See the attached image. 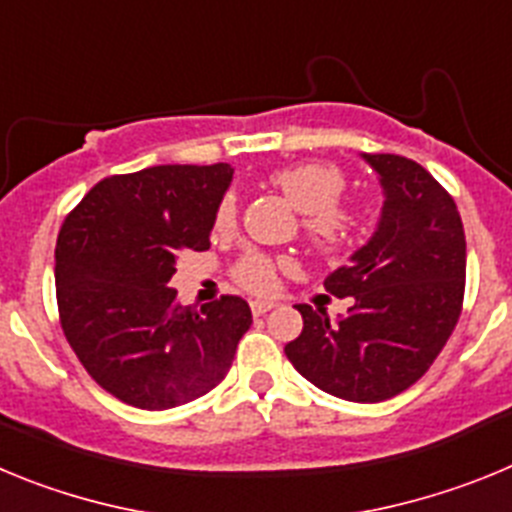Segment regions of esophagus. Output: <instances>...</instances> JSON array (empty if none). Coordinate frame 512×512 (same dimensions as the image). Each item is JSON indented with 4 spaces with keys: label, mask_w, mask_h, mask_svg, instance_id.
Returning a JSON list of instances; mask_svg holds the SVG:
<instances>
[{
    "label": "esophagus",
    "mask_w": 512,
    "mask_h": 512,
    "mask_svg": "<svg viewBox=\"0 0 512 512\" xmlns=\"http://www.w3.org/2000/svg\"><path fill=\"white\" fill-rule=\"evenodd\" d=\"M271 307H274V302H271V300H253L251 302V312H253V315H266V312H269Z\"/></svg>",
    "instance_id": "34e87169"
}]
</instances>
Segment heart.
<instances>
[{
	"label": "heart",
	"instance_id": "heart-1",
	"mask_svg": "<svg viewBox=\"0 0 512 512\" xmlns=\"http://www.w3.org/2000/svg\"><path fill=\"white\" fill-rule=\"evenodd\" d=\"M269 184L287 197L302 212V230L307 241L320 251H341L351 246L361 230L359 207L341 197L346 192V174L328 161H297L269 174ZM238 223V202L233 194L223 197L215 210V230L230 233ZM282 261L264 251H246L235 261L230 274L235 284L253 292L269 295L277 287Z\"/></svg>",
	"mask_w": 512,
	"mask_h": 512
}]
</instances>
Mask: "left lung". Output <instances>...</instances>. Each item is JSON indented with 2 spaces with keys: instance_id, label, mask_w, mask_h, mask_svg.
Returning <instances> with one entry per match:
<instances>
[{
  "instance_id": "8db88e82",
  "label": "left lung",
  "mask_w": 512,
  "mask_h": 512,
  "mask_svg": "<svg viewBox=\"0 0 512 512\" xmlns=\"http://www.w3.org/2000/svg\"><path fill=\"white\" fill-rule=\"evenodd\" d=\"M384 189L372 241L325 279L354 305L338 323L297 305L302 333L284 346L297 372L328 395L382 402L418 382L459 323L467 241L456 202L420 164L364 153Z\"/></svg>"
}]
</instances>
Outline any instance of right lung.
I'll return each mask as SVG.
<instances>
[{"instance_id": "add662e5", "label": "right lung", "mask_w": 512, "mask_h": 512, "mask_svg": "<svg viewBox=\"0 0 512 512\" xmlns=\"http://www.w3.org/2000/svg\"><path fill=\"white\" fill-rule=\"evenodd\" d=\"M228 164L151 166L107 176L66 215L56 241L63 336L89 377L140 410H169L223 382L251 307L235 295L184 307L179 256L210 248Z\"/></svg>"}]
</instances>
